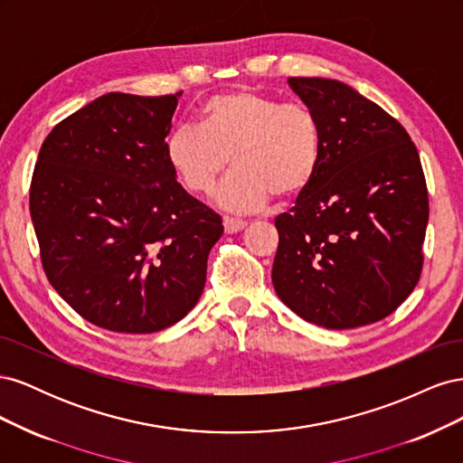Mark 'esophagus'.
Masks as SVG:
<instances>
[{
    "instance_id": "34e87169",
    "label": "esophagus",
    "mask_w": 463,
    "mask_h": 463,
    "mask_svg": "<svg viewBox=\"0 0 463 463\" xmlns=\"http://www.w3.org/2000/svg\"><path fill=\"white\" fill-rule=\"evenodd\" d=\"M245 220L241 218H232V216H223V230H226V233H235L245 228Z\"/></svg>"
}]
</instances>
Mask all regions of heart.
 <instances>
[{"mask_svg":"<svg viewBox=\"0 0 463 463\" xmlns=\"http://www.w3.org/2000/svg\"><path fill=\"white\" fill-rule=\"evenodd\" d=\"M325 154V133L305 104L250 89L210 96L201 125H177L165 138V160L189 193L208 194L228 170H237L216 193L220 206L250 213L274 193L298 197L311 187Z\"/></svg>","mask_w":463,"mask_h":463,"instance_id":"b5f03b06","label":"heart"}]
</instances>
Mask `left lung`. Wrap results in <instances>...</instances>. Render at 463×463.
<instances>
[{
	"label": "left lung",
	"mask_w": 463,
	"mask_h": 463,
	"mask_svg": "<svg viewBox=\"0 0 463 463\" xmlns=\"http://www.w3.org/2000/svg\"><path fill=\"white\" fill-rule=\"evenodd\" d=\"M320 119L311 187L276 218L272 284L289 309L330 330L371 325L408 299L423 269L429 194L411 138L340 80L291 77Z\"/></svg>",
	"instance_id": "8db88e82"
}]
</instances>
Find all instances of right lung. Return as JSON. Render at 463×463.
Segmentation results:
<instances>
[{
	"label": "right lung",
	"instance_id": "1",
	"mask_svg": "<svg viewBox=\"0 0 463 463\" xmlns=\"http://www.w3.org/2000/svg\"><path fill=\"white\" fill-rule=\"evenodd\" d=\"M177 94L109 92L42 143L31 218L53 289L92 325L150 334L197 305L222 218L165 160Z\"/></svg>",
	"mask_w": 463,
	"mask_h": 463
}]
</instances>
